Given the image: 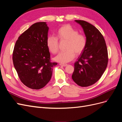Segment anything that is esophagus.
I'll list each match as a JSON object with an SVG mask.
<instances>
[{
	"mask_svg": "<svg viewBox=\"0 0 122 122\" xmlns=\"http://www.w3.org/2000/svg\"><path fill=\"white\" fill-rule=\"evenodd\" d=\"M60 65L61 66H63V67H66V66H67V64H60Z\"/></svg>",
	"mask_w": 122,
	"mask_h": 122,
	"instance_id": "esophagus-1",
	"label": "esophagus"
}]
</instances>
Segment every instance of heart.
<instances>
[{
	"label": "heart",
	"instance_id": "heart-1",
	"mask_svg": "<svg viewBox=\"0 0 122 122\" xmlns=\"http://www.w3.org/2000/svg\"><path fill=\"white\" fill-rule=\"evenodd\" d=\"M56 36L60 40H67L65 51H61L55 60L61 63H66L74 59L76 54L81 53L86 46L87 40L86 36L78 34L75 29L71 25L66 24L59 28L56 31ZM47 46L52 54H56L58 50V39L54 36H48L46 40Z\"/></svg>",
	"mask_w": 122,
	"mask_h": 122
}]
</instances>
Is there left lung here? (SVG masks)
I'll list each match as a JSON object with an SVG mask.
<instances>
[{
  "label": "left lung",
  "mask_w": 122,
  "mask_h": 122,
  "mask_svg": "<svg viewBox=\"0 0 122 122\" xmlns=\"http://www.w3.org/2000/svg\"><path fill=\"white\" fill-rule=\"evenodd\" d=\"M83 28L87 43L74 64L72 78L82 87L90 86L101 78L108 64V52L104 37L94 25L83 20H75Z\"/></svg>",
  "instance_id": "1"
}]
</instances>
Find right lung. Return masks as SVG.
Listing matches in <instances>:
<instances>
[{"label": "right lung", "mask_w": 122, "mask_h": 122, "mask_svg": "<svg viewBox=\"0 0 122 122\" xmlns=\"http://www.w3.org/2000/svg\"><path fill=\"white\" fill-rule=\"evenodd\" d=\"M48 30L45 22L32 24L20 36L14 47V67L21 82L31 89L45 86L51 79L53 67L57 65L50 60L46 44Z\"/></svg>", "instance_id": "obj_1"}]
</instances>
